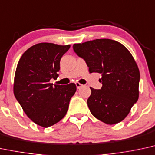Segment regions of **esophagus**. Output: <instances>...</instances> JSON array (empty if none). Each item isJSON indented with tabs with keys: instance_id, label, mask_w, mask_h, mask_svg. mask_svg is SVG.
<instances>
[{
	"instance_id": "obj_1",
	"label": "esophagus",
	"mask_w": 155,
	"mask_h": 155,
	"mask_svg": "<svg viewBox=\"0 0 155 155\" xmlns=\"http://www.w3.org/2000/svg\"><path fill=\"white\" fill-rule=\"evenodd\" d=\"M76 88L79 89L81 88V87H83V84H80L79 82H76Z\"/></svg>"
}]
</instances>
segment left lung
<instances>
[{"instance_id": "obj_1", "label": "left lung", "mask_w": 155, "mask_h": 155, "mask_svg": "<svg viewBox=\"0 0 155 155\" xmlns=\"http://www.w3.org/2000/svg\"><path fill=\"white\" fill-rule=\"evenodd\" d=\"M73 49L84 60L89 73L102 75V88L90 87L87 105L91 113L107 124L122 121L139 98L140 73L131 53L120 42L110 39L74 44Z\"/></svg>"}]
</instances>
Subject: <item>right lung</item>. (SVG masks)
<instances>
[{
	"mask_svg": "<svg viewBox=\"0 0 155 155\" xmlns=\"http://www.w3.org/2000/svg\"><path fill=\"white\" fill-rule=\"evenodd\" d=\"M71 46L42 42L24 52L14 76V93L24 113L33 122L48 128L66 114L76 84L50 83L58 77L60 61Z\"/></svg>",
	"mask_w": 155,
	"mask_h": 155,
	"instance_id": "add662e5",
	"label": "right lung"
}]
</instances>
